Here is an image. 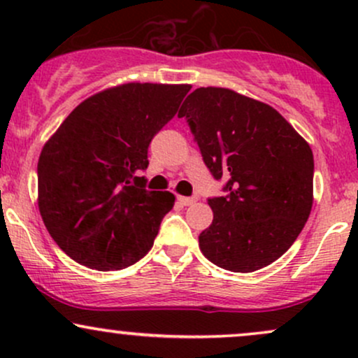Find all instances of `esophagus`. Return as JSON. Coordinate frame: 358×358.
Masks as SVG:
<instances>
[{
	"mask_svg": "<svg viewBox=\"0 0 358 358\" xmlns=\"http://www.w3.org/2000/svg\"><path fill=\"white\" fill-rule=\"evenodd\" d=\"M178 203L180 205H185V207H187V205H192L193 202H195V199H193V196H178Z\"/></svg>",
	"mask_w": 358,
	"mask_h": 358,
	"instance_id": "esophagus-1",
	"label": "esophagus"
}]
</instances>
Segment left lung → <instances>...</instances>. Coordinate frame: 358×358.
<instances>
[{
	"label": "left lung",
	"instance_id": "8db88e82",
	"mask_svg": "<svg viewBox=\"0 0 358 358\" xmlns=\"http://www.w3.org/2000/svg\"><path fill=\"white\" fill-rule=\"evenodd\" d=\"M224 196L208 199L203 256L222 269L252 273L296 241L313 205V153L276 109L231 89L200 87L178 113Z\"/></svg>",
	"mask_w": 358,
	"mask_h": 358
}]
</instances>
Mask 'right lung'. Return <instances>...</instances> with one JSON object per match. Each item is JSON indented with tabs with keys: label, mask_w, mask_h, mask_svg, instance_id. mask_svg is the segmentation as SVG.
<instances>
[{
	"label": "right lung",
	"mask_w": 358,
	"mask_h": 358,
	"mask_svg": "<svg viewBox=\"0 0 358 358\" xmlns=\"http://www.w3.org/2000/svg\"><path fill=\"white\" fill-rule=\"evenodd\" d=\"M190 85L122 84L80 102L45 143L38 208L59 248L90 269L119 271L153 248L170 192L146 190L148 146Z\"/></svg>",
	"instance_id": "1"
}]
</instances>
